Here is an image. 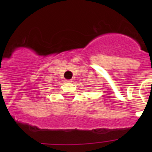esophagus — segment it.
<instances>
[{
	"mask_svg": "<svg viewBox=\"0 0 152 152\" xmlns=\"http://www.w3.org/2000/svg\"><path fill=\"white\" fill-rule=\"evenodd\" d=\"M66 82L67 83H71L72 80H66Z\"/></svg>",
	"mask_w": 152,
	"mask_h": 152,
	"instance_id": "34e87169",
	"label": "esophagus"
}]
</instances>
